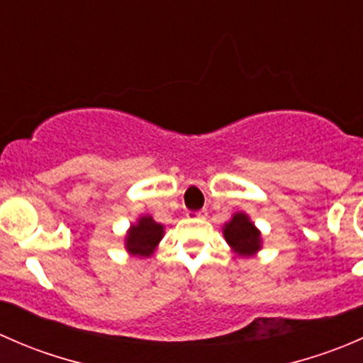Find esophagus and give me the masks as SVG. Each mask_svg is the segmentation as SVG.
<instances>
[{
  "label": "esophagus",
  "mask_w": 363,
  "mask_h": 363,
  "mask_svg": "<svg viewBox=\"0 0 363 363\" xmlns=\"http://www.w3.org/2000/svg\"><path fill=\"white\" fill-rule=\"evenodd\" d=\"M188 216H191V218H205L207 216V211L205 208H202V211H195V212H189Z\"/></svg>",
  "instance_id": "1"
}]
</instances>
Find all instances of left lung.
Returning <instances> with one entry per match:
<instances>
[{"mask_svg": "<svg viewBox=\"0 0 363 363\" xmlns=\"http://www.w3.org/2000/svg\"><path fill=\"white\" fill-rule=\"evenodd\" d=\"M223 235L228 246L240 256H252L262 250V233L244 212L233 214L223 228Z\"/></svg>", "mask_w": 363, "mask_h": 363, "instance_id": "8db88e82", "label": "left lung"}]
</instances>
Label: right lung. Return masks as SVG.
Segmentation results:
<instances>
[{
  "mask_svg": "<svg viewBox=\"0 0 363 363\" xmlns=\"http://www.w3.org/2000/svg\"><path fill=\"white\" fill-rule=\"evenodd\" d=\"M163 225L156 223L151 216H142L126 233V250L131 255L151 256L160 240L163 239Z\"/></svg>",
  "mask_w": 363,
  "mask_h": 363,
  "instance_id": "right-lung-1",
  "label": "right lung"
}]
</instances>
